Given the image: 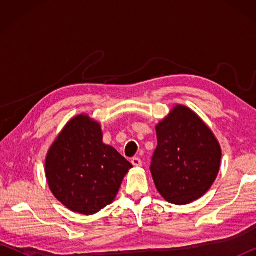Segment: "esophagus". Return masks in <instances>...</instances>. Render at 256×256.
Wrapping results in <instances>:
<instances>
[{
  "instance_id": "1",
  "label": "esophagus",
  "mask_w": 256,
  "mask_h": 256,
  "mask_svg": "<svg viewBox=\"0 0 256 256\" xmlns=\"http://www.w3.org/2000/svg\"><path fill=\"white\" fill-rule=\"evenodd\" d=\"M131 162H132L133 166H136V167H140V166H142V160H141L140 158H138V157H134V158H132Z\"/></svg>"
}]
</instances>
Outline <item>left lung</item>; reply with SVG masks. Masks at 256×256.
<instances>
[{
  "label": "left lung",
  "instance_id": "1",
  "mask_svg": "<svg viewBox=\"0 0 256 256\" xmlns=\"http://www.w3.org/2000/svg\"><path fill=\"white\" fill-rule=\"evenodd\" d=\"M158 146L150 170L158 192L172 204L201 198L218 175L222 149L196 112L176 106L157 126Z\"/></svg>",
  "mask_w": 256,
  "mask_h": 256
}]
</instances>
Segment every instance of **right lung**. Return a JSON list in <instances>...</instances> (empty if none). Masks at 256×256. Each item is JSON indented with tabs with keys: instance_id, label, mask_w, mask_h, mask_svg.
<instances>
[{
	"instance_id": "obj_1",
	"label": "right lung",
	"mask_w": 256,
	"mask_h": 256,
	"mask_svg": "<svg viewBox=\"0 0 256 256\" xmlns=\"http://www.w3.org/2000/svg\"><path fill=\"white\" fill-rule=\"evenodd\" d=\"M132 164L102 144L100 125L89 116L72 118L47 154L50 188L68 209L94 214L110 204Z\"/></svg>"
}]
</instances>
